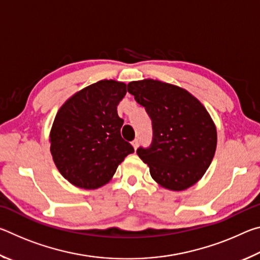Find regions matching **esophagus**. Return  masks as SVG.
Returning <instances> with one entry per match:
<instances>
[{
    "mask_svg": "<svg viewBox=\"0 0 260 260\" xmlns=\"http://www.w3.org/2000/svg\"><path fill=\"white\" fill-rule=\"evenodd\" d=\"M132 147L134 148V150H136V149H138V147H139V140L138 139H135L134 141H132Z\"/></svg>",
    "mask_w": 260,
    "mask_h": 260,
    "instance_id": "esophagus-1",
    "label": "esophagus"
}]
</instances>
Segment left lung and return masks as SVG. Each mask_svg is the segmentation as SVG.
<instances>
[{"label":"left lung","mask_w":260,"mask_h":260,"mask_svg":"<svg viewBox=\"0 0 260 260\" xmlns=\"http://www.w3.org/2000/svg\"><path fill=\"white\" fill-rule=\"evenodd\" d=\"M127 90L152 120L151 146L136 151L151 178L173 191L193 186L217 148V128L208 110L188 90L153 79L132 81Z\"/></svg>","instance_id":"8db88e82"}]
</instances>
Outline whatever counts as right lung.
Wrapping results in <instances>:
<instances>
[{
	"label": "right lung",
	"mask_w": 260,
	"mask_h": 260,
	"mask_svg": "<svg viewBox=\"0 0 260 260\" xmlns=\"http://www.w3.org/2000/svg\"><path fill=\"white\" fill-rule=\"evenodd\" d=\"M126 93V83L101 80L77 91L59 108L49 135L50 152L59 173L73 186H104L134 152L121 138L124 120L117 113Z\"/></svg>",
	"instance_id": "1"
}]
</instances>
